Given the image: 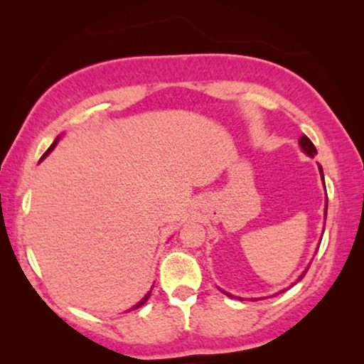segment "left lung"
Instances as JSON below:
<instances>
[{"instance_id": "left-lung-1", "label": "left lung", "mask_w": 364, "mask_h": 364, "mask_svg": "<svg viewBox=\"0 0 364 364\" xmlns=\"http://www.w3.org/2000/svg\"><path fill=\"white\" fill-rule=\"evenodd\" d=\"M300 146H301V149H303V151H305L306 154H308V156H310V157H315L316 156V147L315 146H313V142L310 141V139H308L306 136H303V137H300ZM320 172H321V177H323V168H321V166H320ZM326 200H328V198H326ZM326 208H328V203H326V207H325V217H326ZM305 273H306V270H305ZM305 273H303V275L300 277V278H298V280H301V278L303 277H305ZM223 293H225V291H223ZM225 295H228V296H232L230 295V293H225Z\"/></svg>"}]
</instances>
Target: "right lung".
Returning <instances> with one entry per match:
<instances>
[{"label":"right lung","mask_w":364,"mask_h":364,"mask_svg":"<svg viewBox=\"0 0 364 364\" xmlns=\"http://www.w3.org/2000/svg\"><path fill=\"white\" fill-rule=\"evenodd\" d=\"M58 141H59V137L56 139V141H54V142L51 144V147H49V149H48V151H46V152H44V156H43V157H46V156H48V154L53 151V149H54V146H56V144H58ZM147 298H149V295H146V296H144V298H142V300H141V301H139V303H137V305H136V306H134V308H139V306H142V305H144V303H146V301H147Z\"/></svg>","instance_id":"1"}]
</instances>
